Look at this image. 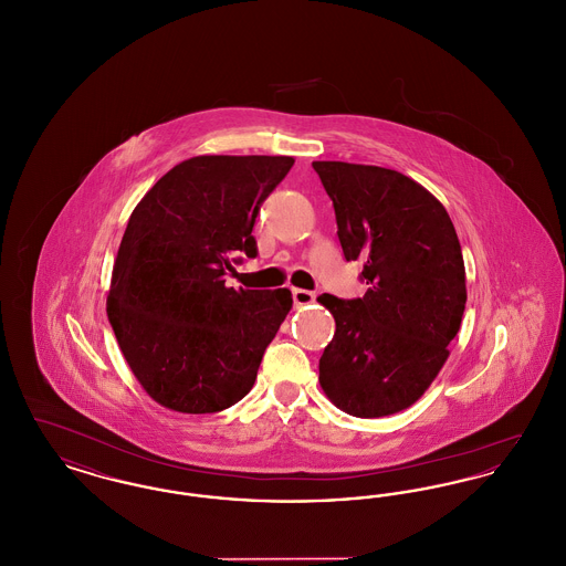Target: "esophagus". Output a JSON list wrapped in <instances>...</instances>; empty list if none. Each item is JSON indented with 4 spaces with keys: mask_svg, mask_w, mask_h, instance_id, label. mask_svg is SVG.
<instances>
[{
    "mask_svg": "<svg viewBox=\"0 0 566 566\" xmlns=\"http://www.w3.org/2000/svg\"><path fill=\"white\" fill-rule=\"evenodd\" d=\"M316 295L312 291H305V289H293V301H295L296 307H303V305H310L314 303Z\"/></svg>",
    "mask_w": 566,
    "mask_h": 566,
    "instance_id": "1",
    "label": "esophagus"
}]
</instances>
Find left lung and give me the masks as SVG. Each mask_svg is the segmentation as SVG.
Returning a JSON list of instances; mask_svg holds the SVG:
<instances>
[{
  "instance_id": "left-lung-1",
  "label": "left lung",
  "mask_w": 566,
  "mask_h": 566,
  "mask_svg": "<svg viewBox=\"0 0 566 566\" xmlns=\"http://www.w3.org/2000/svg\"><path fill=\"white\" fill-rule=\"evenodd\" d=\"M333 201L346 261H360V298L318 296L335 318L321 356L324 395L356 418L416 403L450 356L464 303L457 229L437 197L376 165L314 161Z\"/></svg>"
}]
</instances>
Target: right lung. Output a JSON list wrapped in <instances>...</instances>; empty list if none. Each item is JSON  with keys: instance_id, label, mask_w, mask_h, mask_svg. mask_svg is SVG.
Segmentation results:
<instances>
[{"instance_id": "right-lung-1", "label": "right lung", "mask_w": 566, "mask_h": 566, "mask_svg": "<svg viewBox=\"0 0 566 566\" xmlns=\"http://www.w3.org/2000/svg\"><path fill=\"white\" fill-rule=\"evenodd\" d=\"M293 157L203 155L178 163L127 222L108 293L125 360L157 403L214 413L250 392L293 307L289 289L224 284L233 256H256L261 203Z\"/></svg>"}]
</instances>
